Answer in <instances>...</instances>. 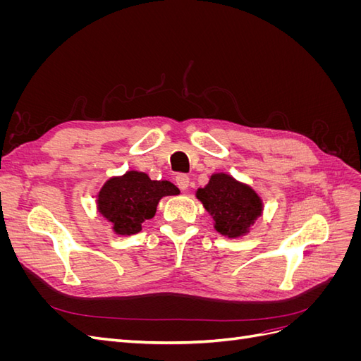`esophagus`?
Instances as JSON below:
<instances>
[{"instance_id": "esophagus-1", "label": "esophagus", "mask_w": 361, "mask_h": 361, "mask_svg": "<svg viewBox=\"0 0 361 361\" xmlns=\"http://www.w3.org/2000/svg\"><path fill=\"white\" fill-rule=\"evenodd\" d=\"M176 185L180 188V190H187L190 187V178L187 176V174H178L176 176Z\"/></svg>"}]
</instances>
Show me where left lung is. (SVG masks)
<instances>
[{"instance_id": "1", "label": "left lung", "mask_w": 361, "mask_h": 361, "mask_svg": "<svg viewBox=\"0 0 361 361\" xmlns=\"http://www.w3.org/2000/svg\"><path fill=\"white\" fill-rule=\"evenodd\" d=\"M195 197L214 218L215 231L227 238L247 235L264 211L259 194L227 173H214L206 187L195 191Z\"/></svg>"}]
</instances>
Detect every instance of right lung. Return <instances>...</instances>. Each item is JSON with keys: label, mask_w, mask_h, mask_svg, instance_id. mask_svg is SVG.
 I'll return each mask as SVG.
<instances>
[{"label": "right lung", "mask_w": 361, "mask_h": 361, "mask_svg": "<svg viewBox=\"0 0 361 361\" xmlns=\"http://www.w3.org/2000/svg\"><path fill=\"white\" fill-rule=\"evenodd\" d=\"M180 191L169 180H152L146 173L129 170L108 179L97 192V211L122 236L138 233L154 218L159 200Z\"/></svg>", "instance_id": "1"}]
</instances>
